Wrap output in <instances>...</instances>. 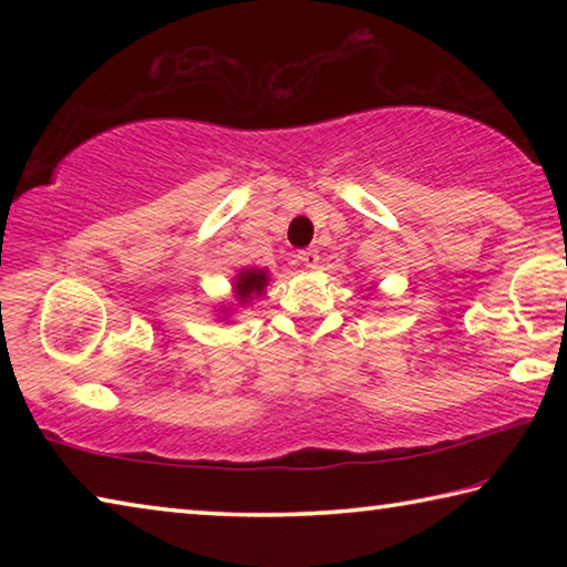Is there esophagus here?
<instances>
[{"label":"esophagus","mask_w":567,"mask_h":567,"mask_svg":"<svg viewBox=\"0 0 567 567\" xmlns=\"http://www.w3.org/2000/svg\"><path fill=\"white\" fill-rule=\"evenodd\" d=\"M297 260H300L305 267H315V265L320 262V252L315 247H307V249H300Z\"/></svg>","instance_id":"esophagus-1"}]
</instances>
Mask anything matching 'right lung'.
Instances as JSON below:
<instances>
[{
    "instance_id": "1",
    "label": "right lung",
    "mask_w": 567,
    "mask_h": 567,
    "mask_svg": "<svg viewBox=\"0 0 567 567\" xmlns=\"http://www.w3.org/2000/svg\"><path fill=\"white\" fill-rule=\"evenodd\" d=\"M267 285V272L265 270H247L237 277L235 292L239 302H247L252 295H262Z\"/></svg>"
}]
</instances>
